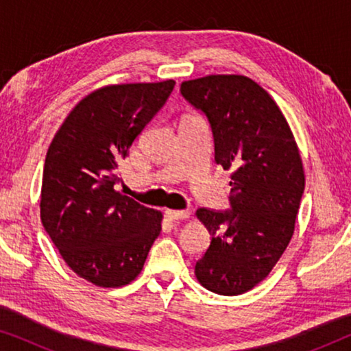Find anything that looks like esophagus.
Masks as SVG:
<instances>
[{
  "label": "esophagus",
  "instance_id": "1",
  "mask_svg": "<svg viewBox=\"0 0 351 351\" xmlns=\"http://www.w3.org/2000/svg\"><path fill=\"white\" fill-rule=\"evenodd\" d=\"M166 217L169 220H185L190 217V210H176V209H167Z\"/></svg>",
  "mask_w": 351,
  "mask_h": 351
}]
</instances>
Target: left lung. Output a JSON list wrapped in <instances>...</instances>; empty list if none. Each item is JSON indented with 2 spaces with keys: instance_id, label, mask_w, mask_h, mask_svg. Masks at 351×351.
Returning a JSON list of instances; mask_svg holds the SVG:
<instances>
[{
  "instance_id": "1",
  "label": "left lung",
  "mask_w": 351,
  "mask_h": 351,
  "mask_svg": "<svg viewBox=\"0 0 351 351\" xmlns=\"http://www.w3.org/2000/svg\"><path fill=\"white\" fill-rule=\"evenodd\" d=\"M180 93L208 117L215 162L233 171L232 210H196L210 234L196 280L215 294H244L270 275L294 234L305 189L299 147L271 95L247 76L208 75L184 81Z\"/></svg>"
}]
</instances>
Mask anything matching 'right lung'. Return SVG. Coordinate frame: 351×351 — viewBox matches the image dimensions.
Returning <instances> with one entry per match:
<instances>
[{"label": "right lung", "instance_id": "1", "mask_svg": "<svg viewBox=\"0 0 351 351\" xmlns=\"http://www.w3.org/2000/svg\"><path fill=\"white\" fill-rule=\"evenodd\" d=\"M176 81L108 84L81 99L47 150L40 214L71 271L97 287L136 280L160 237L161 210L121 191L118 162L160 112Z\"/></svg>", "mask_w": 351, "mask_h": 351}]
</instances>
